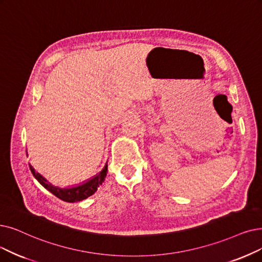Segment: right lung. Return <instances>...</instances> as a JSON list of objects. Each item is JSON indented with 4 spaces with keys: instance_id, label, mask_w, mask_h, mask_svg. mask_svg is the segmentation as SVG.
I'll use <instances>...</instances> for the list:
<instances>
[{
    "instance_id": "obj_1",
    "label": "right lung",
    "mask_w": 262,
    "mask_h": 262,
    "mask_svg": "<svg viewBox=\"0 0 262 262\" xmlns=\"http://www.w3.org/2000/svg\"><path fill=\"white\" fill-rule=\"evenodd\" d=\"M29 166H30V170H31V172H32L33 176L35 177L36 181L41 186L46 188V189L48 191H50L52 194H55L57 198H59L60 200H63L66 202H71V203L82 201V200H85V199H87L88 196L92 195L98 190V187L101 186L104 183V181H105V177L107 174V163H106L105 165H104L102 171L100 173H98L97 175L91 177V179L82 182L80 184H77L75 186L62 188V187L55 186L51 183H49V181H47L43 175L36 172L34 167L31 164H29Z\"/></svg>"
}]
</instances>
